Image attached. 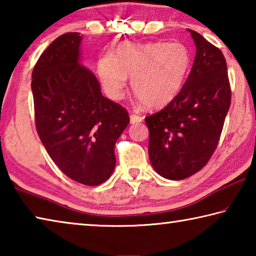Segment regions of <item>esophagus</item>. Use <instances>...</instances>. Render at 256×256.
<instances>
[{
    "instance_id": "1",
    "label": "esophagus",
    "mask_w": 256,
    "mask_h": 256,
    "mask_svg": "<svg viewBox=\"0 0 256 256\" xmlns=\"http://www.w3.org/2000/svg\"><path fill=\"white\" fill-rule=\"evenodd\" d=\"M130 120H131L132 124H136L138 122H142V120H144V118L140 115H136V114H131L130 115Z\"/></svg>"
}]
</instances>
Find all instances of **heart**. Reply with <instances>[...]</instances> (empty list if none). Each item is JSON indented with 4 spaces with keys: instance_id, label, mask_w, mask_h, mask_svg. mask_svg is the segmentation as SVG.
<instances>
[{
    "instance_id": "b5f03b06",
    "label": "heart",
    "mask_w": 256,
    "mask_h": 256,
    "mask_svg": "<svg viewBox=\"0 0 256 256\" xmlns=\"http://www.w3.org/2000/svg\"><path fill=\"white\" fill-rule=\"evenodd\" d=\"M190 53L180 42L125 44L112 58L98 60V74L106 94L114 100L124 96L128 76L138 102L150 108L166 106L184 86L188 76Z\"/></svg>"
}]
</instances>
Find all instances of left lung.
I'll list each match as a JSON object with an SVG mask.
<instances>
[{"label": "left lung", "mask_w": 256, "mask_h": 256, "mask_svg": "<svg viewBox=\"0 0 256 256\" xmlns=\"http://www.w3.org/2000/svg\"><path fill=\"white\" fill-rule=\"evenodd\" d=\"M188 30L196 46L188 80L164 110L146 118L150 162L160 176L172 180L188 178L209 162L232 99L222 50Z\"/></svg>", "instance_id": "8db88e82"}]
</instances>
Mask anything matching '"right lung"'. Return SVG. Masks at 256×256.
I'll return each mask as SVG.
<instances>
[{
  "label": "right lung",
  "instance_id": "right-lung-1",
  "mask_svg": "<svg viewBox=\"0 0 256 256\" xmlns=\"http://www.w3.org/2000/svg\"><path fill=\"white\" fill-rule=\"evenodd\" d=\"M81 40L79 32L56 38L34 68L32 90L36 128L50 157L71 180L94 186L114 172L115 144L130 118L82 66Z\"/></svg>",
  "mask_w": 256,
  "mask_h": 256
}]
</instances>
